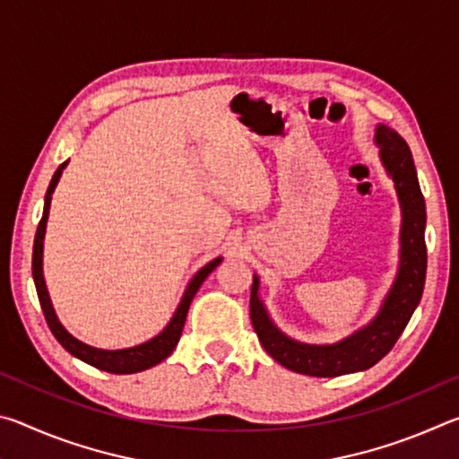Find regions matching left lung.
<instances>
[{
  "label": "left lung",
  "instance_id": "left-lung-1",
  "mask_svg": "<svg viewBox=\"0 0 459 459\" xmlns=\"http://www.w3.org/2000/svg\"><path fill=\"white\" fill-rule=\"evenodd\" d=\"M375 143L378 145L380 164L394 184L401 206L399 267L377 316L367 325L333 344H306L287 336L271 320L259 295L261 281L257 275H253L251 322L259 342L271 359L299 375L340 377L375 367L385 354L391 352L421 301L427 269V216L413 155L405 139L383 123H378L375 129Z\"/></svg>",
  "mask_w": 459,
  "mask_h": 459
}]
</instances>
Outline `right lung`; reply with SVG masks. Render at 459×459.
Returning <instances> with one entry per match:
<instances>
[{
	"instance_id": "obj_1",
	"label": "right lung",
	"mask_w": 459,
	"mask_h": 459,
	"mask_svg": "<svg viewBox=\"0 0 459 459\" xmlns=\"http://www.w3.org/2000/svg\"><path fill=\"white\" fill-rule=\"evenodd\" d=\"M68 166V161L60 164L56 172H54L48 190H46L44 196V212H42V221L38 224L36 237H34V253H32V277H34V285L38 291V299H40V307L46 317V324H48L50 332L54 333V338L60 342V346L65 348L66 352H71L74 359H79L82 362L91 364L99 370L105 372H113V375H134V372H142L160 364L164 359H168L169 354L174 352V348L178 344V340L182 336L184 330V322L186 316H188L190 304L194 299V295L200 290V285L204 283V279L212 273V271L221 265L222 257H216L211 263H206L204 267L196 271L188 285H186L184 295L178 304L174 316L169 317V322L166 324V328L161 330L158 336H153L152 340L143 342V344L137 346H129V348H119V351H105V348H95L81 342L79 338H74L71 332H68L65 325L60 324L56 312H54V306L50 301V293L48 287H46L44 281V269H42V257H44V237H46V222H48V214H50V200L54 188L60 180L62 172Z\"/></svg>"
}]
</instances>
